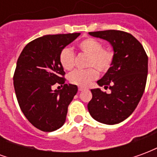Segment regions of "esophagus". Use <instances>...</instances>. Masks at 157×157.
<instances>
[{
	"label": "esophagus",
	"mask_w": 157,
	"mask_h": 157,
	"mask_svg": "<svg viewBox=\"0 0 157 157\" xmlns=\"http://www.w3.org/2000/svg\"><path fill=\"white\" fill-rule=\"evenodd\" d=\"M78 90H79V92H82V91H83V90H84V88H83V87H79Z\"/></svg>",
	"instance_id": "esophagus-1"
}]
</instances>
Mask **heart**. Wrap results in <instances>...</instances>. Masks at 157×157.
Segmentation results:
<instances>
[{"instance_id":"1","label":"heart","mask_w":157,"mask_h":157,"mask_svg":"<svg viewBox=\"0 0 157 157\" xmlns=\"http://www.w3.org/2000/svg\"><path fill=\"white\" fill-rule=\"evenodd\" d=\"M78 47L84 55L88 56L86 66L89 68L73 71L69 75V80L73 84L85 87L98 77L97 68L101 72L109 71L113 61V53L110 49L102 48L100 42L92 38L80 42ZM59 59L62 67L70 71L75 65V54L71 48L65 47L59 53Z\"/></svg>"}]
</instances>
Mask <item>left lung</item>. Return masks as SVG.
I'll use <instances>...</instances> for the list:
<instances>
[{
    "label": "left lung",
    "mask_w": 157,
    "mask_h": 157,
    "mask_svg": "<svg viewBox=\"0 0 157 157\" xmlns=\"http://www.w3.org/2000/svg\"><path fill=\"white\" fill-rule=\"evenodd\" d=\"M89 34L109 42L113 49V61L97 82L99 86L109 87L111 92L92 89V98L87 109L97 121L116 124L131 115L141 99L147 79L148 57L141 44L130 33L106 30Z\"/></svg>",
    "instance_id": "1"
}]
</instances>
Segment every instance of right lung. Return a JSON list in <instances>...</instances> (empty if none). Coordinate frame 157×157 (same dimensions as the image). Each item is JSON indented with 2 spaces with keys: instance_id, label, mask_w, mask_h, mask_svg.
I'll return each instance as SVG.
<instances>
[{
  "instance_id": "add662e5",
  "label": "right lung",
  "mask_w": 157,
  "mask_h": 157,
  "mask_svg": "<svg viewBox=\"0 0 157 157\" xmlns=\"http://www.w3.org/2000/svg\"><path fill=\"white\" fill-rule=\"evenodd\" d=\"M81 33L44 35L26 45L19 56L13 84L20 109L27 119L42 131L52 132L65 124L68 106L78 88L65 84L59 53ZM55 84L63 86L52 90Z\"/></svg>"
}]
</instances>
